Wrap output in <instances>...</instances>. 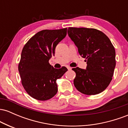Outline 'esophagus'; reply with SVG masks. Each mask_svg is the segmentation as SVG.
<instances>
[{
    "label": "esophagus",
    "mask_w": 128,
    "mask_h": 128,
    "mask_svg": "<svg viewBox=\"0 0 128 128\" xmlns=\"http://www.w3.org/2000/svg\"><path fill=\"white\" fill-rule=\"evenodd\" d=\"M67 68H68V70H71V69H72V67H68V66H67Z\"/></svg>",
    "instance_id": "34e87169"
}]
</instances>
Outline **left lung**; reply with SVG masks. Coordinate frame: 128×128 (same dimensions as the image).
I'll return each instance as SVG.
<instances>
[{
  "label": "left lung",
  "instance_id": "8db88e82",
  "mask_svg": "<svg viewBox=\"0 0 128 128\" xmlns=\"http://www.w3.org/2000/svg\"><path fill=\"white\" fill-rule=\"evenodd\" d=\"M68 34L78 49L79 55L86 58V70L76 67L74 86L82 93L95 95L109 86L116 67V51L109 38L94 28H68Z\"/></svg>",
  "mask_w": 128,
  "mask_h": 128
}]
</instances>
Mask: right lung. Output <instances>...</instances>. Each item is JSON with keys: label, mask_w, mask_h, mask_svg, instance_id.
<instances>
[{"label": "right lung", "mask_w": 128, "mask_h": 128, "mask_svg": "<svg viewBox=\"0 0 128 128\" xmlns=\"http://www.w3.org/2000/svg\"><path fill=\"white\" fill-rule=\"evenodd\" d=\"M67 35V28L45 29L35 34L22 49L18 71L22 84L30 96L38 100L51 99L58 92L56 80L67 71L54 68L49 60L55 48Z\"/></svg>", "instance_id": "add662e5"}]
</instances>
